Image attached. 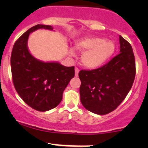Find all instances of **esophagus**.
Segmentation results:
<instances>
[{"mask_svg": "<svg viewBox=\"0 0 148 148\" xmlns=\"http://www.w3.org/2000/svg\"><path fill=\"white\" fill-rule=\"evenodd\" d=\"M79 71V69L77 67H76V68H75V76H76V77H78Z\"/></svg>", "mask_w": 148, "mask_h": 148, "instance_id": "1", "label": "esophagus"}]
</instances>
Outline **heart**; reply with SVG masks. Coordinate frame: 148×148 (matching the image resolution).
Masks as SVG:
<instances>
[{
  "label": "heart",
  "mask_w": 148,
  "mask_h": 148,
  "mask_svg": "<svg viewBox=\"0 0 148 148\" xmlns=\"http://www.w3.org/2000/svg\"><path fill=\"white\" fill-rule=\"evenodd\" d=\"M75 49L84 51L82 55V62L85 67L96 69L104 64L114 53L115 45L111 41L102 38H89L75 44Z\"/></svg>",
  "instance_id": "b5f03b06"
}]
</instances>
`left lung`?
I'll list each match as a JSON object with an SVG mask.
<instances>
[{
	"label": "left lung",
	"mask_w": 148,
	"mask_h": 148,
	"mask_svg": "<svg viewBox=\"0 0 148 148\" xmlns=\"http://www.w3.org/2000/svg\"><path fill=\"white\" fill-rule=\"evenodd\" d=\"M120 53L108 63L93 70H81L80 99L95 114L114 111L125 99L135 77V60L130 44L120 36Z\"/></svg>",
	"instance_id": "left-lung-1"
}]
</instances>
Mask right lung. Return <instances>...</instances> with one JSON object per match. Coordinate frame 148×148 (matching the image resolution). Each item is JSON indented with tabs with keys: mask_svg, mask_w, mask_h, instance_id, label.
Returning a JSON list of instances; mask_svg holds the SVG:
<instances>
[{
	"mask_svg": "<svg viewBox=\"0 0 148 148\" xmlns=\"http://www.w3.org/2000/svg\"><path fill=\"white\" fill-rule=\"evenodd\" d=\"M40 28L53 30L51 26L38 24L26 31L13 45L10 66L13 85L19 96L33 109L45 112L61 102L63 92L75 72L74 66L41 62L30 53L28 36Z\"/></svg>",
	"mask_w": 148,
	"mask_h": 148,
	"instance_id": "right-lung-1",
	"label": "right lung"
}]
</instances>
